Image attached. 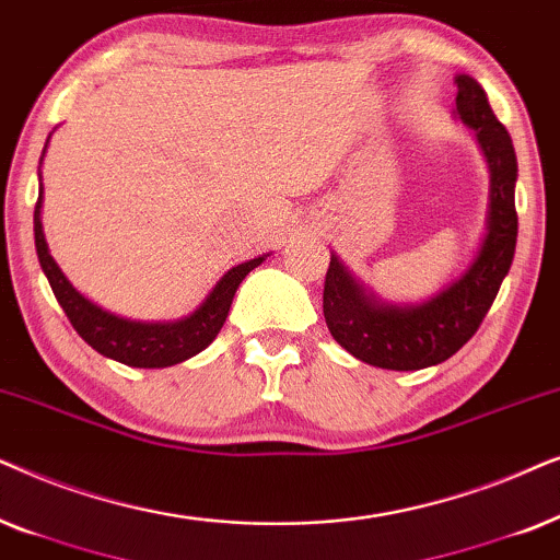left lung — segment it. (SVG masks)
I'll use <instances>...</instances> for the list:
<instances>
[{
  "label": "left lung",
  "instance_id": "1",
  "mask_svg": "<svg viewBox=\"0 0 560 560\" xmlns=\"http://www.w3.org/2000/svg\"><path fill=\"white\" fill-rule=\"evenodd\" d=\"M456 86L458 115L476 130L491 171L487 237L468 271L417 307L376 302V296L355 284L338 258H330L323 292L325 323L350 355L371 366L417 371L448 361L479 330L512 266L517 245V159L512 138L491 112L487 94L476 79L464 73L456 77Z\"/></svg>",
  "mask_w": 560,
  "mask_h": 560
}]
</instances>
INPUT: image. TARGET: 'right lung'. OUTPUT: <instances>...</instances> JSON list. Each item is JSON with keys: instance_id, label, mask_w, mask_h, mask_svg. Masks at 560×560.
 <instances>
[{"instance_id": "obj_1", "label": "right lung", "mask_w": 560, "mask_h": 560, "mask_svg": "<svg viewBox=\"0 0 560 560\" xmlns=\"http://www.w3.org/2000/svg\"><path fill=\"white\" fill-rule=\"evenodd\" d=\"M40 202H35V250L40 260L43 271L48 276V284L54 289L58 304H61L66 317L73 325L81 338L92 346L96 353L112 358V361L125 363V366L136 369H166L174 363H182L186 358L197 355L210 342L218 338V332L225 325V317L233 304V296L241 287V281L248 276L253 268L260 266L266 256H258L241 264L222 276L218 287L212 289L210 296L202 302L194 315L178 319V323H132L117 315H109L102 307H96L84 300L77 289H73L61 268L56 266L54 256L48 253L46 237H43L40 225Z\"/></svg>"}]
</instances>
